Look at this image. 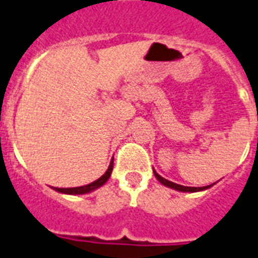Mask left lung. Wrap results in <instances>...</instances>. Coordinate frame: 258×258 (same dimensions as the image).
Listing matches in <instances>:
<instances>
[{
  "instance_id": "8db88e82",
  "label": "left lung",
  "mask_w": 258,
  "mask_h": 258,
  "mask_svg": "<svg viewBox=\"0 0 258 258\" xmlns=\"http://www.w3.org/2000/svg\"><path fill=\"white\" fill-rule=\"evenodd\" d=\"M153 173H155V177H156L157 181H159L160 184L164 185V186H167V188H171V189L178 190V192H200V190L209 189V188H211V186L214 185V184H211V185H207V186H200V188H195V186H184V185H178V184H175V182L168 181V179L163 178L162 175H159L155 170H153Z\"/></svg>"
}]
</instances>
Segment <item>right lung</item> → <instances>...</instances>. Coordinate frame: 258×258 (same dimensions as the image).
<instances>
[{
    "instance_id": "obj_1",
    "label": "right lung",
    "mask_w": 258,
    "mask_h": 258,
    "mask_svg": "<svg viewBox=\"0 0 258 258\" xmlns=\"http://www.w3.org/2000/svg\"><path fill=\"white\" fill-rule=\"evenodd\" d=\"M112 170H113V159L110 164H109V167L105 171V174L102 175L101 178H98L94 182H91L88 185H84V186H76V188H53V189L56 190V192H60V194L64 195H85V194H90V192H94L98 188H101L102 185H105L107 182V179L110 178V175H112Z\"/></svg>"
}]
</instances>
